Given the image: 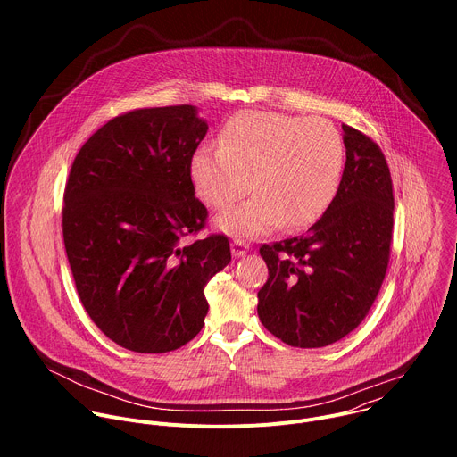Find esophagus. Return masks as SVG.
<instances>
[{"label": "esophagus", "instance_id": "34e87169", "mask_svg": "<svg viewBox=\"0 0 457 457\" xmlns=\"http://www.w3.org/2000/svg\"><path fill=\"white\" fill-rule=\"evenodd\" d=\"M247 251H249V245H247L245 242H242V240H233V242H231V253H233L235 258L245 256Z\"/></svg>", "mask_w": 457, "mask_h": 457}]
</instances>
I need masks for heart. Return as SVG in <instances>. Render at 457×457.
Returning <instances> with one entry per match:
<instances>
[{
    "mask_svg": "<svg viewBox=\"0 0 457 457\" xmlns=\"http://www.w3.org/2000/svg\"><path fill=\"white\" fill-rule=\"evenodd\" d=\"M345 168V145L338 128L321 117L278 112H244L222 129L219 145L193 152L189 177L199 197L226 210L215 228L237 238L266 235L286 222L289 229L314 224L333 204Z\"/></svg>",
    "mask_w": 457,
    "mask_h": 457,
    "instance_id": "1",
    "label": "heart"
}]
</instances>
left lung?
I'll use <instances>...</instances> for the list:
<instances>
[{
  "instance_id": "1",
  "label": "left lung",
  "mask_w": 457,
  "mask_h": 457,
  "mask_svg": "<svg viewBox=\"0 0 457 457\" xmlns=\"http://www.w3.org/2000/svg\"><path fill=\"white\" fill-rule=\"evenodd\" d=\"M345 168L329 210L307 231L260 247L270 278L258 318L291 347L331 345L354 331L376 300L393 238V180L367 136L342 124Z\"/></svg>"
}]
</instances>
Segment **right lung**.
Wrapping results in <instances>:
<instances>
[{"label": "right lung", "instance_id": "right-lung-1", "mask_svg": "<svg viewBox=\"0 0 457 457\" xmlns=\"http://www.w3.org/2000/svg\"><path fill=\"white\" fill-rule=\"evenodd\" d=\"M206 132L191 104L128 112L72 164L62 238L76 289L92 321L128 351L170 353L197 337L204 287L231 262L224 235L182 244L208 215L189 177Z\"/></svg>", "mask_w": 457, "mask_h": 457}]
</instances>
